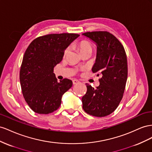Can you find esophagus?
<instances>
[{"label": "esophagus", "mask_w": 152, "mask_h": 152, "mask_svg": "<svg viewBox=\"0 0 152 152\" xmlns=\"http://www.w3.org/2000/svg\"><path fill=\"white\" fill-rule=\"evenodd\" d=\"M79 82H80V81H79L78 80H76V79L72 80V83H73V85H76V84H77V83H78Z\"/></svg>", "instance_id": "1"}]
</instances>
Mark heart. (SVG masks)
<instances>
[{"instance_id": "heart-1", "label": "heart", "mask_w": 152, "mask_h": 152, "mask_svg": "<svg viewBox=\"0 0 152 152\" xmlns=\"http://www.w3.org/2000/svg\"><path fill=\"white\" fill-rule=\"evenodd\" d=\"M76 48L77 49L80 51V53H83V52L88 51H92V45H91L90 42H88L86 41H82L77 43V44H76ZM69 51V49H67L66 51H65L64 55H66L68 53Z\"/></svg>"}]
</instances>
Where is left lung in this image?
Wrapping results in <instances>:
<instances>
[{"label": "left lung", "instance_id": "obj_1", "mask_svg": "<svg viewBox=\"0 0 152 152\" xmlns=\"http://www.w3.org/2000/svg\"><path fill=\"white\" fill-rule=\"evenodd\" d=\"M82 35L97 46L93 72L101 75L99 85L94 88L86 85L87 91L81 101L88 114L103 117L112 113L122 100L127 79V60L124 48L107 32H86Z\"/></svg>", "mask_w": 152, "mask_h": 152}]
</instances>
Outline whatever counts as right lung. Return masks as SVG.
Instances as JSON below:
<instances>
[{
    "instance_id": "obj_1",
    "label": "right lung",
    "mask_w": 152,
    "mask_h": 152,
    "mask_svg": "<svg viewBox=\"0 0 152 152\" xmlns=\"http://www.w3.org/2000/svg\"><path fill=\"white\" fill-rule=\"evenodd\" d=\"M78 34H48L35 39L25 51L20 72L23 95L36 113L49 114L61 104L62 97L72 81H57L55 66L62 61L64 51Z\"/></svg>"
}]
</instances>
